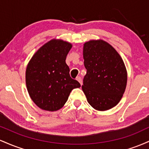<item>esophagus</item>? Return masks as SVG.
Here are the masks:
<instances>
[{
  "label": "esophagus",
  "mask_w": 149,
  "mask_h": 149,
  "mask_svg": "<svg viewBox=\"0 0 149 149\" xmlns=\"http://www.w3.org/2000/svg\"><path fill=\"white\" fill-rule=\"evenodd\" d=\"M76 80H78V81L79 82V83H80V85H82V84H83V82H82V79H81V78H80V76H78V77H77V78H76Z\"/></svg>",
  "instance_id": "esophagus-1"
}]
</instances>
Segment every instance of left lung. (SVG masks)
<instances>
[{"instance_id": "left-lung-1", "label": "left lung", "mask_w": 149, "mask_h": 149, "mask_svg": "<svg viewBox=\"0 0 149 149\" xmlns=\"http://www.w3.org/2000/svg\"><path fill=\"white\" fill-rule=\"evenodd\" d=\"M83 59L87 73L82 89L88 103L98 111L118 104L127 85V71L120 54L102 40L86 42Z\"/></svg>"}]
</instances>
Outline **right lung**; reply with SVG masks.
Returning a JSON list of instances; mask_svg holds the SVG:
<instances>
[{
	"label": "right lung",
	"mask_w": 149,
	"mask_h": 149,
	"mask_svg": "<svg viewBox=\"0 0 149 149\" xmlns=\"http://www.w3.org/2000/svg\"><path fill=\"white\" fill-rule=\"evenodd\" d=\"M72 45L52 39L34 54L26 71V84L29 96L39 108L49 111L60 109L70 92L80 87L71 78L66 58Z\"/></svg>",
	"instance_id": "1"
}]
</instances>
